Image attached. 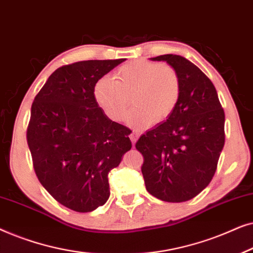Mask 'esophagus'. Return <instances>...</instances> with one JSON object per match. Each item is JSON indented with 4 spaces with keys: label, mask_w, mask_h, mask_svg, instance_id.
Masks as SVG:
<instances>
[{
    "label": "esophagus",
    "mask_w": 253,
    "mask_h": 253,
    "mask_svg": "<svg viewBox=\"0 0 253 253\" xmlns=\"http://www.w3.org/2000/svg\"><path fill=\"white\" fill-rule=\"evenodd\" d=\"M129 137H130L131 141H132V145H134V144H136V141H137L138 138H139V132H138L137 130H133L132 132L130 133Z\"/></svg>",
    "instance_id": "1"
}]
</instances>
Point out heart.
Wrapping results in <instances>:
<instances>
[{"label": "heart", "mask_w": 253, "mask_h": 253, "mask_svg": "<svg viewBox=\"0 0 253 253\" xmlns=\"http://www.w3.org/2000/svg\"><path fill=\"white\" fill-rule=\"evenodd\" d=\"M182 84L171 65L148 60H136L121 65L114 79L100 78L94 86V98L112 121L121 122L130 106L129 122L147 126L160 123L174 112L181 98Z\"/></svg>", "instance_id": "heart-1"}]
</instances>
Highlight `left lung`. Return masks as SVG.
Here are the masks:
<instances>
[{
  "label": "left lung",
  "instance_id": "obj_1",
  "mask_svg": "<svg viewBox=\"0 0 253 253\" xmlns=\"http://www.w3.org/2000/svg\"><path fill=\"white\" fill-rule=\"evenodd\" d=\"M181 78V98L166 122L147 131L136 143L144 158L146 190L168 203L190 200L215 174L224 145V112L211 79L179 55H160Z\"/></svg>",
  "mask_w": 253,
  "mask_h": 253
}]
</instances>
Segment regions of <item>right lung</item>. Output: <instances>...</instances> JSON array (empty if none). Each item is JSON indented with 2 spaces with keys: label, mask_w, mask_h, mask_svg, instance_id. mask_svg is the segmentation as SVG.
<instances>
[{
  "label": "right lung",
  "mask_w": 253,
  "mask_h": 253,
  "mask_svg": "<svg viewBox=\"0 0 253 253\" xmlns=\"http://www.w3.org/2000/svg\"><path fill=\"white\" fill-rule=\"evenodd\" d=\"M119 60L62 65L34 98L26 139L41 184L62 205L91 212L109 198L108 174L131 148V130L105 115L94 98Z\"/></svg>",
  "instance_id": "obj_1"
}]
</instances>
